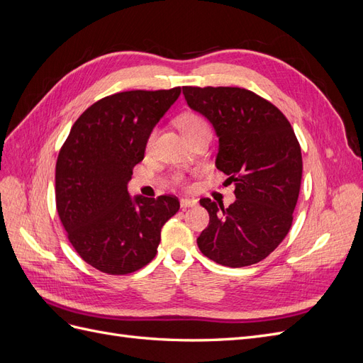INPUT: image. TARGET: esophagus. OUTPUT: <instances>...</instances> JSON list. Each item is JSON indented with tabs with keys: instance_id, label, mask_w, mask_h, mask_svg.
Instances as JSON below:
<instances>
[{
	"instance_id": "34e87169",
	"label": "esophagus",
	"mask_w": 363,
	"mask_h": 363,
	"mask_svg": "<svg viewBox=\"0 0 363 363\" xmlns=\"http://www.w3.org/2000/svg\"><path fill=\"white\" fill-rule=\"evenodd\" d=\"M195 204H196V201H195V200H191V199H182V200H180V206H182L183 208L194 207Z\"/></svg>"
}]
</instances>
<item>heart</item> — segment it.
I'll use <instances>...</instances> for the list:
<instances>
[{
  "label": "heart",
  "instance_id": "heart-1",
  "mask_svg": "<svg viewBox=\"0 0 363 363\" xmlns=\"http://www.w3.org/2000/svg\"><path fill=\"white\" fill-rule=\"evenodd\" d=\"M177 125L182 130V133L186 138H188V140H191V139H194L196 136H200V135H211V128H208L207 121L201 115L194 113V112H184V113H182L177 118ZM156 135H157L156 128L151 130V133L148 135V139H147V148L148 150L152 148V145H155ZM175 183L183 184L184 179L182 177V175H177V177H175Z\"/></svg>",
  "mask_w": 363,
  "mask_h": 363
}]
</instances>
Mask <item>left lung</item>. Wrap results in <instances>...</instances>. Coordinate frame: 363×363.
Returning <instances> with one entry per match:
<instances>
[{
	"label": "left lung",
	"instance_id": "obj_1",
	"mask_svg": "<svg viewBox=\"0 0 363 363\" xmlns=\"http://www.w3.org/2000/svg\"><path fill=\"white\" fill-rule=\"evenodd\" d=\"M183 95L213 125L216 168L235 183L236 195L228 207L200 200L211 221L196 244L219 265H255L280 245L292 225L303 174L298 140L286 116L251 91L184 86Z\"/></svg>",
	"mask_w": 363,
	"mask_h": 363
}]
</instances>
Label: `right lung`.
Wrapping results in <instances>:
<instances>
[{
  "instance_id": "obj_1",
  "label": "right lung",
  "mask_w": 363,
  "mask_h": 363,
  "mask_svg": "<svg viewBox=\"0 0 363 363\" xmlns=\"http://www.w3.org/2000/svg\"><path fill=\"white\" fill-rule=\"evenodd\" d=\"M128 91L94 103L75 121L56 163V206L69 242L95 269L124 276L155 259L177 196L131 199L127 184L147 139L180 96Z\"/></svg>"
}]
</instances>
